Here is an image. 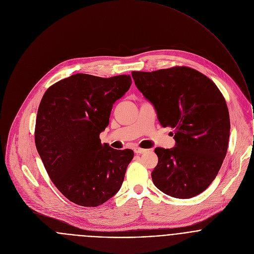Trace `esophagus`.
<instances>
[{
    "label": "esophagus",
    "instance_id": "34e87169",
    "mask_svg": "<svg viewBox=\"0 0 254 254\" xmlns=\"http://www.w3.org/2000/svg\"><path fill=\"white\" fill-rule=\"evenodd\" d=\"M146 151H147V150L141 149V148H135V149H134V152H135L136 154H144V153H146Z\"/></svg>",
    "mask_w": 254,
    "mask_h": 254
}]
</instances>
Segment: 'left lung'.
Returning a JSON list of instances; mask_svg holds the SVG:
<instances>
[{
	"instance_id": "obj_1",
	"label": "left lung",
	"mask_w": 254,
	"mask_h": 254,
	"mask_svg": "<svg viewBox=\"0 0 254 254\" xmlns=\"http://www.w3.org/2000/svg\"><path fill=\"white\" fill-rule=\"evenodd\" d=\"M162 126L174 129L175 147L156 148L154 184L174 198L202 193L216 178L228 151L230 114L222 92L208 77L189 67L132 72Z\"/></svg>"
}]
</instances>
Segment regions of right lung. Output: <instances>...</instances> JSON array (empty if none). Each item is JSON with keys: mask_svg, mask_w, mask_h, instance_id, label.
I'll use <instances>...</instances> for the list:
<instances>
[{"mask_svg": "<svg viewBox=\"0 0 254 254\" xmlns=\"http://www.w3.org/2000/svg\"><path fill=\"white\" fill-rule=\"evenodd\" d=\"M132 84L129 75L76 74L51 85L37 111L35 145L58 190L73 203L96 207L120 189L134 157L101 144L113 103Z\"/></svg>", "mask_w": 254, "mask_h": 254, "instance_id": "obj_1", "label": "right lung"}]
</instances>
